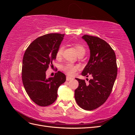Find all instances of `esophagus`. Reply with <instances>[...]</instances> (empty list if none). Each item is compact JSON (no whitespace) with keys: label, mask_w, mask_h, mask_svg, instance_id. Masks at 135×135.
<instances>
[{"label":"esophagus","mask_w":135,"mask_h":135,"mask_svg":"<svg viewBox=\"0 0 135 135\" xmlns=\"http://www.w3.org/2000/svg\"><path fill=\"white\" fill-rule=\"evenodd\" d=\"M73 78L71 77H70V76H66V80L67 81H69V80H71Z\"/></svg>","instance_id":"34e87169"}]
</instances>
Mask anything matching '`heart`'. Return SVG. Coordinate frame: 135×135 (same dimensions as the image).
Here are the masks:
<instances>
[{"instance_id":"obj_1","label":"heart","mask_w":135,"mask_h":135,"mask_svg":"<svg viewBox=\"0 0 135 135\" xmlns=\"http://www.w3.org/2000/svg\"><path fill=\"white\" fill-rule=\"evenodd\" d=\"M74 46L78 55L80 54H85V48L82 45H81L80 44H75ZM63 50V47H60L58 49V50L56 54V58L57 60H60L62 57ZM78 68L79 67L78 65H75L71 63H68L64 65L62 69V70L65 73H66L68 75H73L75 74V73L76 72Z\"/></svg>"}]
</instances>
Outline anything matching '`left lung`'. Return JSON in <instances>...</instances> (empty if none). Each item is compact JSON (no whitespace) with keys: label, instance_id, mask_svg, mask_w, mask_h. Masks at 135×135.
<instances>
[{"label":"left lung","instance_id":"1","mask_svg":"<svg viewBox=\"0 0 135 135\" xmlns=\"http://www.w3.org/2000/svg\"><path fill=\"white\" fill-rule=\"evenodd\" d=\"M81 38L90 50V57L81 75H91L92 79L87 84L84 80L76 78L79 86L75 90V99L81 108L92 110L103 105L112 92L117 75L116 56L103 39L88 35Z\"/></svg>","mask_w":135,"mask_h":135}]
</instances>
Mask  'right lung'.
<instances>
[{
  "mask_svg": "<svg viewBox=\"0 0 135 135\" xmlns=\"http://www.w3.org/2000/svg\"><path fill=\"white\" fill-rule=\"evenodd\" d=\"M65 34L51 33L34 40L27 47L22 60V79L28 96L40 107L53 104L57 90L66 81V76L59 71L54 77L47 78L46 71L56 59V54Z\"/></svg>",
  "mask_w": 135,
  "mask_h": 135,
  "instance_id": "add662e5",
  "label": "right lung"
}]
</instances>
